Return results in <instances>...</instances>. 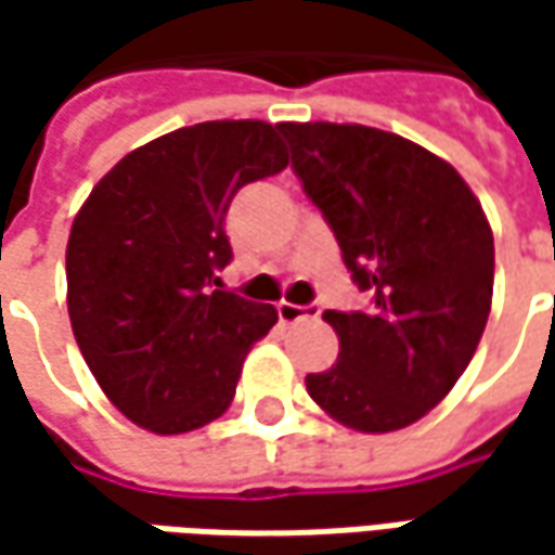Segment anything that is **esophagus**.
<instances>
[{"instance_id": "1", "label": "esophagus", "mask_w": 555, "mask_h": 555, "mask_svg": "<svg viewBox=\"0 0 555 555\" xmlns=\"http://www.w3.org/2000/svg\"><path fill=\"white\" fill-rule=\"evenodd\" d=\"M321 306H293V302H281L278 306V318L281 324H299V321H314L321 318Z\"/></svg>"}]
</instances>
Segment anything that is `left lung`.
Here are the masks:
<instances>
[{
    "label": "left lung",
    "mask_w": 555,
    "mask_h": 555,
    "mask_svg": "<svg viewBox=\"0 0 555 555\" xmlns=\"http://www.w3.org/2000/svg\"><path fill=\"white\" fill-rule=\"evenodd\" d=\"M293 172L321 209L371 309L327 311L339 336L309 395L343 426L395 433L454 389L494 289V237L460 172L414 141L339 122H281Z\"/></svg>",
    "instance_id": "1"
}]
</instances>
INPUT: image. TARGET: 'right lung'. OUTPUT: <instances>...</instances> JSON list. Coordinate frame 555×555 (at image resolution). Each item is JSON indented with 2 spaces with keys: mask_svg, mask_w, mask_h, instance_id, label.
<instances>
[{
  "mask_svg": "<svg viewBox=\"0 0 555 555\" xmlns=\"http://www.w3.org/2000/svg\"><path fill=\"white\" fill-rule=\"evenodd\" d=\"M281 129L212 119L135 147L92 188L67 241V311L104 395L157 436L201 429L234 398L274 306L222 289L228 206L287 169Z\"/></svg>",
  "mask_w": 555,
  "mask_h": 555,
  "instance_id": "add662e5",
  "label": "right lung"
}]
</instances>
